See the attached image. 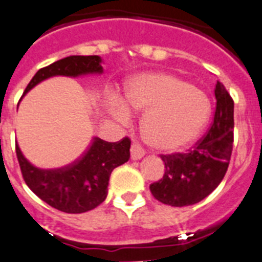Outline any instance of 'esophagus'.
<instances>
[{
	"mask_svg": "<svg viewBox=\"0 0 262 262\" xmlns=\"http://www.w3.org/2000/svg\"><path fill=\"white\" fill-rule=\"evenodd\" d=\"M145 156V150L138 144H132L130 146V158L133 161L141 160Z\"/></svg>",
	"mask_w": 262,
	"mask_h": 262,
	"instance_id": "obj_1",
	"label": "esophagus"
}]
</instances>
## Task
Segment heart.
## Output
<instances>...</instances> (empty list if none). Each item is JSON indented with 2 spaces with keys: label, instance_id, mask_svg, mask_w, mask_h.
<instances>
[{
  "label": "heart",
  "instance_id": "b5f03b06",
  "mask_svg": "<svg viewBox=\"0 0 262 262\" xmlns=\"http://www.w3.org/2000/svg\"><path fill=\"white\" fill-rule=\"evenodd\" d=\"M106 106L121 122L130 120V111L144 112L140 122L142 136L151 148L161 151L181 150L195 141L212 113L204 92L165 72L132 78L124 98L112 94Z\"/></svg>",
  "mask_w": 262,
  "mask_h": 262
}]
</instances>
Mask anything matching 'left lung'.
I'll return each instance as SVG.
<instances>
[{
  "label": "left lung",
  "instance_id": "8db88e82",
  "mask_svg": "<svg viewBox=\"0 0 262 262\" xmlns=\"http://www.w3.org/2000/svg\"><path fill=\"white\" fill-rule=\"evenodd\" d=\"M214 120L201 142L186 155L161 156L165 174L151 184L156 200L170 206H188L208 197L223 181L233 148L234 104L223 83L217 81Z\"/></svg>",
  "mask_w": 262,
  "mask_h": 262
}]
</instances>
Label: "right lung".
Here are the masks:
<instances>
[{
	"label": "right lung",
	"mask_w": 262,
	"mask_h": 262,
	"mask_svg": "<svg viewBox=\"0 0 262 262\" xmlns=\"http://www.w3.org/2000/svg\"><path fill=\"white\" fill-rule=\"evenodd\" d=\"M102 58L100 56H69L39 69L25 93L50 77H80L101 74ZM130 140L106 142L94 137L86 151L73 164L57 169L37 168L26 160L15 146L19 168L26 185L48 205L65 213H83L94 209L107 195L109 177L114 168L125 164L130 157Z\"/></svg>",
	"instance_id": "add662e5"
}]
</instances>
